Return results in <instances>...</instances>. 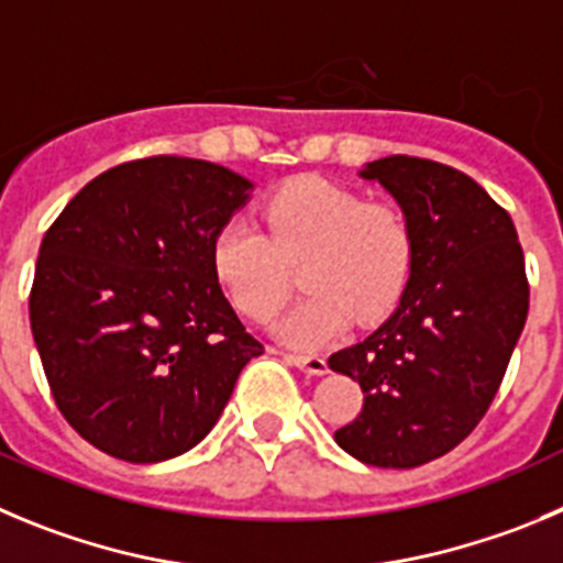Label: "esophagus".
I'll list each match as a JSON object with an SVG mask.
<instances>
[{
    "instance_id": "obj_1",
    "label": "esophagus",
    "mask_w": 563,
    "mask_h": 563,
    "mask_svg": "<svg viewBox=\"0 0 563 563\" xmlns=\"http://www.w3.org/2000/svg\"><path fill=\"white\" fill-rule=\"evenodd\" d=\"M286 361L297 369L308 372V375H324L328 372V361L322 355H286Z\"/></svg>"
}]
</instances>
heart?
<instances>
[{
  "instance_id": "1",
  "label": "heart",
  "mask_w": 563,
  "mask_h": 563,
  "mask_svg": "<svg viewBox=\"0 0 563 563\" xmlns=\"http://www.w3.org/2000/svg\"><path fill=\"white\" fill-rule=\"evenodd\" d=\"M264 234L252 219L230 217L210 241L213 275L244 317L266 322L288 297V269L306 299L277 324L294 346H319L346 324H372L394 311L413 266V230L388 199L322 177H294L264 202Z\"/></svg>"
}]
</instances>
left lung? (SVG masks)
I'll use <instances>...</instances> for the list:
<instances>
[{
  "mask_svg": "<svg viewBox=\"0 0 563 563\" xmlns=\"http://www.w3.org/2000/svg\"><path fill=\"white\" fill-rule=\"evenodd\" d=\"M358 175L406 210L413 266L397 311L330 355L364 391L335 444L364 464L413 470L461 444L495 400L528 319L525 255L511 217L453 166L391 155Z\"/></svg>",
  "mask_w": 563,
  "mask_h": 563,
  "instance_id": "8db88e82",
  "label": "left lung"
}]
</instances>
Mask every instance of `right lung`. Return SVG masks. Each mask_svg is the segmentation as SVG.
Wrapping results in <instances>:
<instances>
[{
    "instance_id": "1",
    "label": "right lung",
    "mask_w": 563,
    "mask_h": 563,
    "mask_svg": "<svg viewBox=\"0 0 563 563\" xmlns=\"http://www.w3.org/2000/svg\"><path fill=\"white\" fill-rule=\"evenodd\" d=\"M250 191L219 163L144 157L93 177L46 230L33 339L60 413L102 453H188L264 353L210 264L213 233Z\"/></svg>"
}]
</instances>
